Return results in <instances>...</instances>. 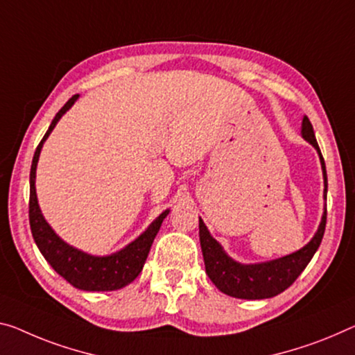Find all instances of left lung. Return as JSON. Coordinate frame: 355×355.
<instances>
[{"mask_svg":"<svg viewBox=\"0 0 355 355\" xmlns=\"http://www.w3.org/2000/svg\"><path fill=\"white\" fill-rule=\"evenodd\" d=\"M302 136L319 152L325 184L324 196L327 198L325 162L322 154H320L318 141H315L313 125H311L306 116L303 117ZM325 223L327 208L324 209L322 220H320L318 232H315L313 239H311L306 246L297 250V252L286 255V257L265 261V263L244 265L234 261L232 257H228L220 244L211 236L205 222L200 219V244L205 259L206 272H208L209 279L214 282L216 287L230 297L244 300H263L276 297L277 293L284 292L287 287H291L297 277L302 275V271L306 268V265L313 259L315 250L319 249L320 241H322Z\"/></svg>","mask_w":355,"mask_h":355,"instance_id":"8db88e82","label":"left lung"}]
</instances>
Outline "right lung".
Here are the masks:
<instances>
[{"label": "right lung", "instance_id": "obj_1", "mask_svg": "<svg viewBox=\"0 0 355 355\" xmlns=\"http://www.w3.org/2000/svg\"><path fill=\"white\" fill-rule=\"evenodd\" d=\"M79 95L71 96L60 111L53 117L51 127L41 139L40 146L36 147L35 157H33L31 171H30V205H28V217L33 238L37 249L44 255L49 265L55 270L60 276L64 277L71 286L87 292H107L117 291L133 282L143 270L144 261L149 255V250L154 238L160 230V225L170 211H163L157 219L147 227V230L130 243L127 248L119 250L116 254L105 255V257H96V255L85 254L83 250L69 246L63 241L58 234L52 230L51 225L46 222L44 216L41 214L40 205H37L36 196V165L40 160V154L42 144L47 136L55 127L57 122L68 109L74 105Z\"/></svg>", "mask_w": 355, "mask_h": 355}]
</instances>
